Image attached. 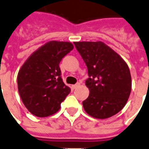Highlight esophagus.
Segmentation results:
<instances>
[{
  "label": "esophagus",
  "instance_id": "1",
  "mask_svg": "<svg viewBox=\"0 0 149 149\" xmlns=\"http://www.w3.org/2000/svg\"><path fill=\"white\" fill-rule=\"evenodd\" d=\"M80 85V83H77V84H75V85H72V89H76L77 88L78 86Z\"/></svg>",
  "mask_w": 149,
  "mask_h": 149
}]
</instances>
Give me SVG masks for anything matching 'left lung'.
I'll list each match as a JSON object with an SVG mask.
<instances>
[{
	"mask_svg": "<svg viewBox=\"0 0 149 149\" xmlns=\"http://www.w3.org/2000/svg\"><path fill=\"white\" fill-rule=\"evenodd\" d=\"M74 45L88 68L85 85L89 95L82 102L85 112L102 119L118 113L132 90L127 64L102 42H75Z\"/></svg>",
	"mask_w": 149,
	"mask_h": 149,
	"instance_id": "left-lung-1",
	"label": "left lung"
}]
</instances>
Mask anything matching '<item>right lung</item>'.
Returning <instances> with one entry per match:
<instances>
[{
  "mask_svg": "<svg viewBox=\"0 0 149 149\" xmlns=\"http://www.w3.org/2000/svg\"><path fill=\"white\" fill-rule=\"evenodd\" d=\"M73 49L69 42L50 41L32 53L17 74V88L31 114L47 117L56 113L71 92L61 78L60 61Z\"/></svg>",
  "mask_w": 149,
  "mask_h": 149,
  "instance_id": "obj_1",
  "label": "right lung"
}]
</instances>
